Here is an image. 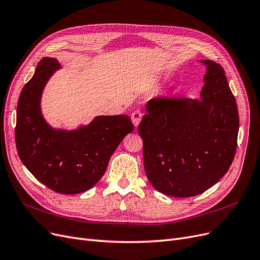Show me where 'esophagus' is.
<instances>
[{"instance_id":"obj_1","label":"esophagus","mask_w":260,"mask_h":260,"mask_svg":"<svg viewBox=\"0 0 260 260\" xmlns=\"http://www.w3.org/2000/svg\"><path fill=\"white\" fill-rule=\"evenodd\" d=\"M142 117H143V113L140 111V110H136L131 115V119H132V122L134 126H139V123L141 122L142 120Z\"/></svg>"}]
</instances>
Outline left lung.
Here are the masks:
<instances>
[{
    "instance_id": "1",
    "label": "left lung",
    "mask_w": 260,
    "mask_h": 260,
    "mask_svg": "<svg viewBox=\"0 0 260 260\" xmlns=\"http://www.w3.org/2000/svg\"><path fill=\"white\" fill-rule=\"evenodd\" d=\"M201 100L157 97L139 124L145 173L159 192L191 197L227 173L237 149L239 114L220 64L206 59Z\"/></svg>"
}]
</instances>
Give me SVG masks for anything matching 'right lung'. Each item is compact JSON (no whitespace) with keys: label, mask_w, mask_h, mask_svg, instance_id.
<instances>
[{"label":"right lung","mask_w":260,"mask_h":260,"mask_svg":"<svg viewBox=\"0 0 260 260\" xmlns=\"http://www.w3.org/2000/svg\"><path fill=\"white\" fill-rule=\"evenodd\" d=\"M59 68L57 59H41L21 90L15 130L20 159L52 191L78 194L92 188L106 173L111 155L133 124L127 115L98 116L76 131L52 129L40 112L47 81Z\"/></svg>","instance_id":"right-lung-1"}]
</instances>
